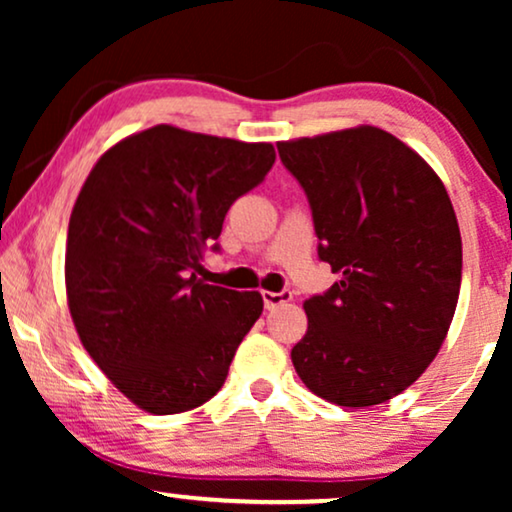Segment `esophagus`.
<instances>
[{
	"label": "esophagus",
	"instance_id": "34e87169",
	"mask_svg": "<svg viewBox=\"0 0 512 512\" xmlns=\"http://www.w3.org/2000/svg\"><path fill=\"white\" fill-rule=\"evenodd\" d=\"M263 296V305H265V310H272V307H277V305H282V303H289V300L293 298V293L289 291V289H284V291H263L261 293Z\"/></svg>",
	"mask_w": 512,
	"mask_h": 512
}]
</instances>
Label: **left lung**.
Returning a JSON list of instances; mask_svg holds the SVG:
<instances>
[{
  "label": "left lung",
  "instance_id": "8db88e82",
  "mask_svg": "<svg viewBox=\"0 0 512 512\" xmlns=\"http://www.w3.org/2000/svg\"><path fill=\"white\" fill-rule=\"evenodd\" d=\"M277 151L310 202L319 258L340 275L305 300L293 368L342 408L389 401L436 359L457 310L461 235L450 195L422 156L373 125Z\"/></svg>",
  "mask_w": 512,
  "mask_h": 512
}]
</instances>
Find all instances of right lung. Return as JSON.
<instances>
[{
	"label": "right lung",
	"instance_id": "add662e5",
	"mask_svg": "<svg viewBox=\"0 0 512 512\" xmlns=\"http://www.w3.org/2000/svg\"><path fill=\"white\" fill-rule=\"evenodd\" d=\"M275 165L272 144L156 125L104 153L72 209L65 282L102 373L153 415L207 403L263 312L258 291L198 279L228 209Z\"/></svg>",
	"mask_w": 512,
	"mask_h": 512
}]
</instances>
